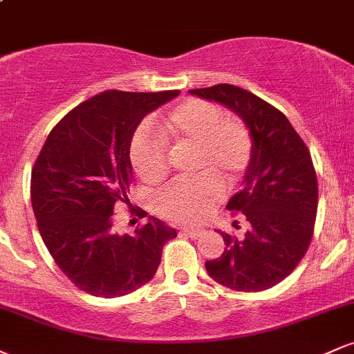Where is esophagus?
Instances as JSON below:
<instances>
[{"mask_svg":"<svg viewBox=\"0 0 354 354\" xmlns=\"http://www.w3.org/2000/svg\"><path fill=\"white\" fill-rule=\"evenodd\" d=\"M181 233L185 234V236L196 239V238L200 236V234H201V230H198V228H183V230H181Z\"/></svg>","mask_w":354,"mask_h":354,"instance_id":"obj_1","label":"esophagus"}]
</instances>
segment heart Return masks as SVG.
Here are the masks:
<instances>
[{"label":"heart","instance_id":"obj_1","mask_svg":"<svg viewBox=\"0 0 354 354\" xmlns=\"http://www.w3.org/2000/svg\"><path fill=\"white\" fill-rule=\"evenodd\" d=\"M174 151L193 149V181L166 186L154 198L156 214L174 223L200 221L221 201L225 183L234 185L253 156V140L241 121L226 118L216 104L188 100L174 106L161 128ZM135 171L146 183L163 181L169 173L168 146L153 129H141L129 149Z\"/></svg>","mask_w":354,"mask_h":354}]
</instances>
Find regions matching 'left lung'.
Masks as SVG:
<instances>
[{"mask_svg":"<svg viewBox=\"0 0 354 354\" xmlns=\"http://www.w3.org/2000/svg\"><path fill=\"white\" fill-rule=\"evenodd\" d=\"M189 93L236 113L253 140L243 189L226 205L251 228L243 239L219 231L226 248L219 258L206 261V271L231 290H268L298 266L311 243L318 180L310 149L279 109L246 89L216 84Z\"/></svg>","mask_w":354,"mask_h":354,"instance_id":"obj_1","label":"left lung"}]
</instances>
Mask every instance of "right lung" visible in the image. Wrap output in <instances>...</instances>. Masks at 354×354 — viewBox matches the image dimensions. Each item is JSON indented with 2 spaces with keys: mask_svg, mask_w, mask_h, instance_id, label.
<instances>
[{
  "mask_svg": "<svg viewBox=\"0 0 354 354\" xmlns=\"http://www.w3.org/2000/svg\"><path fill=\"white\" fill-rule=\"evenodd\" d=\"M180 91L109 89L71 109L44 141L31 171V205L55 263L80 290L116 298L151 281L176 230L158 218L113 231L116 203L129 205V146L141 120ZM138 216H146L136 209Z\"/></svg>",
  "mask_w": 354,
  "mask_h": 354,
  "instance_id": "1",
  "label": "right lung"
}]
</instances>
